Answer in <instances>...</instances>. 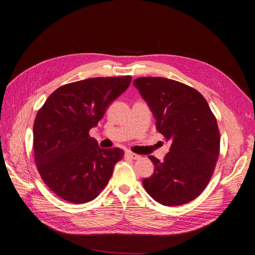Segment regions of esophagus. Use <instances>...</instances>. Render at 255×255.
Instances as JSON below:
<instances>
[{"label": "esophagus", "mask_w": 255, "mask_h": 255, "mask_svg": "<svg viewBox=\"0 0 255 255\" xmlns=\"http://www.w3.org/2000/svg\"><path fill=\"white\" fill-rule=\"evenodd\" d=\"M126 156L130 158V159H139L140 158V155H137V154L132 153V152H127L126 153Z\"/></svg>", "instance_id": "obj_1"}]
</instances>
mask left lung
Wrapping results in <instances>:
<instances>
[{
	"mask_svg": "<svg viewBox=\"0 0 255 255\" xmlns=\"http://www.w3.org/2000/svg\"><path fill=\"white\" fill-rule=\"evenodd\" d=\"M133 85L150 107L156 129L171 141L163 161L149 156L154 172L143 179V187L163 205L188 203L214 173L220 148L217 120L204 97L183 83L149 76Z\"/></svg>",
	"mask_w": 255,
	"mask_h": 255,
	"instance_id": "left-lung-1",
	"label": "left lung"
}]
</instances>
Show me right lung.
<instances>
[{
    "label": "right lung",
    "instance_id": "right-lung-1",
    "mask_svg": "<svg viewBox=\"0 0 255 255\" xmlns=\"http://www.w3.org/2000/svg\"><path fill=\"white\" fill-rule=\"evenodd\" d=\"M129 75L91 78L64 85L47 99L34 122V155L47 186L59 198L86 203L109 183L125 152L102 149L90 128L129 86Z\"/></svg>",
    "mask_w": 255,
    "mask_h": 255
}]
</instances>
